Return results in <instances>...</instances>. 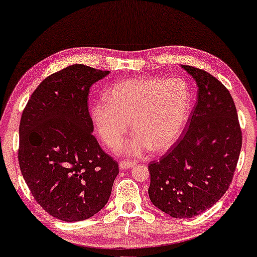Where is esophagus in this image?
I'll list each match as a JSON object with an SVG mask.
<instances>
[{"mask_svg":"<svg viewBox=\"0 0 257 257\" xmlns=\"http://www.w3.org/2000/svg\"><path fill=\"white\" fill-rule=\"evenodd\" d=\"M134 166V163L133 162H126V161H121L119 163V168L121 170H128V168H131Z\"/></svg>","mask_w":257,"mask_h":257,"instance_id":"1","label":"esophagus"}]
</instances>
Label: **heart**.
Here are the masks:
<instances>
[{
	"mask_svg": "<svg viewBox=\"0 0 257 257\" xmlns=\"http://www.w3.org/2000/svg\"><path fill=\"white\" fill-rule=\"evenodd\" d=\"M107 101H98L91 116L102 140L117 144L128 128L132 139L116 147L128 156H140L147 149L165 151L182 134L190 112L192 93L182 78H134L111 86Z\"/></svg>",
	"mask_w": 257,
	"mask_h": 257,
	"instance_id": "b5f03b06",
	"label": "heart"
}]
</instances>
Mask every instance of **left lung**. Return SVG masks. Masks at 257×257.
I'll return each mask as SVG.
<instances>
[{"label":"left lung","instance_id":"1","mask_svg":"<svg viewBox=\"0 0 257 257\" xmlns=\"http://www.w3.org/2000/svg\"><path fill=\"white\" fill-rule=\"evenodd\" d=\"M181 67L198 86L187 132L158 162H151L149 198L175 218L199 215L228 190L241 150L237 109L226 87L207 71Z\"/></svg>","mask_w":257,"mask_h":257}]
</instances>
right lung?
Returning <instances> with one entry per match:
<instances>
[{
    "label": "right lung",
    "mask_w": 257,
    "mask_h": 257,
    "mask_svg": "<svg viewBox=\"0 0 257 257\" xmlns=\"http://www.w3.org/2000/svg\"><path fill=\"white\" fill-rule=\"evenodd\" d=\"M109 73L81 64L54 73L34 91L22 115L20 171L42 208L61 221L100 212L119 172L92 134L87 109L92 84Z\"/></svg>",
    "instance_id": "add662e5"
}]
</instances>
